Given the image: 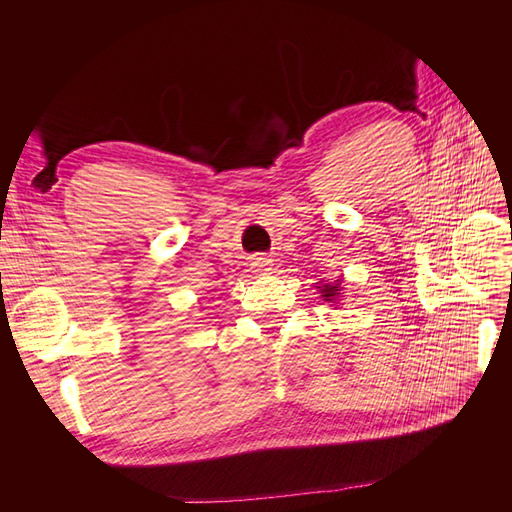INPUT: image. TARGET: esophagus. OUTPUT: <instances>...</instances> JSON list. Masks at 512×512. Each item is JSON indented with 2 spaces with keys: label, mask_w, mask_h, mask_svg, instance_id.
<instances>
[{
  "label": "esophagus",
  "mask_w": 512,
  "mask_h": 512,
  "mask_svg": "<svg viewBox=\"0 0 512 512\" xmlns=\"http://www.w3.org/2000/svg\"><path fill=\"white\" fill-rule=\"evenodd\" d=\"M252 267H254V271H258V273H269L271 271V260L269 258H254V262H252Z\"/></svg>",
  "instance_id": "34e87169"
}]
</instances>
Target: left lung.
Masks as SVG:
<instances>
[{
  "label": "left lung",
  "instance_id": "8db88e82",
  "mask_svg": "<svg viewBox=\"0 0 512 512\" xmlns=\"http://www.w3.org/2000/svg\"><path fill=\"white\" fill-rule=\"evenodd\" d=\"M320 290V297L327 301V303H337L339 297H342V282H335V284H322V286H316Z\"/></svg>",
  "mask_w": 512,
  "mask_h": 512
}]
</instances>
